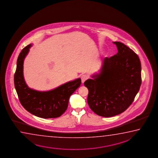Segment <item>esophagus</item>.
Returning <instances> with one entry per match:
<instances>
[{
    "instance_id": "esophagus-1",
    "label": "esophagus",
    "mask_w": 158,
    "mask_h": 158,
    "mask_svg": "<svg viewBox=\"0 0 158 158\" xmlns=\"http://www.w3.org/2000/svg\"><path fill=\"white\" fill-rule=\"evenodd\" d=\"M81 81H82V83H83L85 81H86L87 79L88 78V76L87 75H82L81 76Z\"/></svg>"
}]
</instances>
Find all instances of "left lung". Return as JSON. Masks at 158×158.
Listing matches in <instances>:
<instances>
[{"instance_id":"8db88e82","label":"left lung","mask_w":158,"mask_h":158,"mask_svg":"<svg viewBox=\"0 0 158 158\" xmlns=\"http://www.w3.org/2000/svg\"><path fill=\"white\" fill-rule=\"evenodd\" d=\"M118 53L106 57L101 72L88 79L87 103L97 115L110 117L124 112L134 101L142 83L139 57L127 46L113 42Z\"/></svg>"}]
</instances>
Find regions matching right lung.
Wrapping results in <instances>:
<instances>
[{"mask_svg": "<svg viewBox=\"0 0 158 158\" xmlns=\"http://www.w3.org/2000/svg\"><path fill=\"white\" fill-rule=\"evenodd\" d=\"M31 44L25 47L17 60L14 74V85L20 103L27 111L43 118H57L67 110L70 96L81 84V80L69 82L48 92H39L29 88L23 77V62Z\"/></svg>", "mask_w": 158, "mask_h": 158, "instance_id": "obj_1", "label": "right lung"}]
</instances>
